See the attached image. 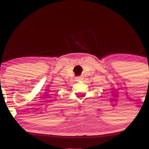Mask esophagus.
I'll return each mask as SVG.
<instances>
[{
	"mask_svg": "<svg viewBox=\"0 0 149 149\" xmlns=\"http://www.w3.org/2000/svg\"><path fill=\"white\" fill-rule=\"evenodd\" d=\"M82 80L81 77H77V78H76L77 81H80V80Z\"/></svg>",
	"mask_w": 149,
	"mask_h": 149,
	"instance_id": "esophagus-1",
	"label": "esophagus"
}]
</instances>
